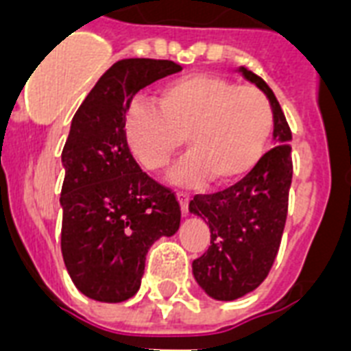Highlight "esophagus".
I'll return each instance as SVG.
<instances>
[{
    "instance_id": "1",
    "label": "esophagus",
    "mask_w": 351,
    "mask_h": 351,
    "mask_svg": "<svg viewBox=\"0 0 351 351\" xmlns=\"http://www.w3.org/2000/svg\"><path fill=\"white\" fill-rule=\"evenodd\" d=\"M176 200H178V204H180L182 215H187V209H189V200H191V197H189V195H186V193H178V195H176Z\"/></svg>"
}]
</instances>
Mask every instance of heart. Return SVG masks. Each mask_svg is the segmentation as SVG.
<instances>
[{
    "mask_svg": "<svg viewBox=\"0 0 351 351\" xmlns=\"http://www.w3.org/2000/svg\"><path fill=\"white\" fill-rule=\"evenodd\" d=\"M158 104L136 98L123 117L127 149L147 171L167 169L184 147L187 156L171 175L176 186H217L242 180L261 162L273 129L269 101L255 87L215 74H187L160 87Z\"/></svg>",
    "mask_w": 351,
    "mask_h": 351,
    "instance_id": "heart-1",
    "label": "heart"
}]
</instances>
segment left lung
I'll list each match as a JSON object with an SVG mask.
<instances>
[{
    "instance_id": "obj_1",
    "label": "left lung",
    "mask_w": 351,
    "mask_h": 351,
    "mask_svg": "<svg viewBox=\"0 0 351 351\" xmlns=\"http://www.w3.org/2000/svg\"><path fill=\"white\" fill-rule=\"evenodd\" d=\"M239 73L264 93L273 111V145L230 189L195 197L189 213L209 226L211 245L193 261V277L215 300L244 297L267 277L282 239L291 186V131L273 90L245 67Z\"/></svg>"
}]
</instances>
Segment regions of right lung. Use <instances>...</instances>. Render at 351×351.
<instances>
[{
	"instance_id": "right-lung-1",
	"label": "right lung",
	"mask_w": 351,
	"mask_h": 351,
	"mask_svg": "<svg viewBox=\"0 0 351 351\" xmlns=\"http://www.w3.org/2000/svg\"><path fill=\"white\" fill-rule=\"evenodd\" d=\"M178 71L171 60L117 62L71 121L62 151V255L74 286L98 302L131 299L149 247L180 228L175 195L138 167L121 127L138 90Z\"/></svg>"
}]
</instances>
